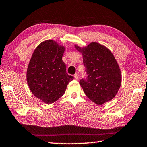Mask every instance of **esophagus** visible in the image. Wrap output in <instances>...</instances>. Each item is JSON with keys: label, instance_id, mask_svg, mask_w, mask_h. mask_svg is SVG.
I'll return each mask as SVG.
<instances>
[{"label": "esophagus", "instance_id": "1", "mask_svg": "<svg viewBox=\"0 0 147 147\" xmlns=\"http://www.w3.org/2000/svg\"><path fill=\"white\" fill-rule=\"evenodd\" d=\"M74 78H75V80H78V78H79V76H78V74H74Z\"/></svg>", "mask_w": 147, "mask_h": 147}]
</instances>
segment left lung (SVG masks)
Segmentation results:
<instances>
[{"mask_svg":"<svg viewBox=\"0 0 147 147\" xmlns=\"http://www.w3.org/2000/svg\"><path fill=\"white\" fill-rule=\"evenodd\" d=\"M83 55L87 78L80 84L92 101L101 105L116 96L121 85L122 75L119 64L111 51L97 42L81 48L75 45Z\"/></svg>","mask_w":147,"mask_h":147,"instance_id":"obj_1","label":"left lung"}]
</instances>
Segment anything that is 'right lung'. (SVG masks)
<instances>
[{"mask_svg": "<svg viewBox=\"0 0 147 147\" xmlns=\"http://www.w3.org/2000/svg\"><path fill=\"white\" fill-rule=\"evenodd\" d=\"M65 47L53 40L37 46L32 55L27 71V81L30 91L37 98L51 104L65 93L73 77L66 73L62 59Z\"/></svg>", "mask_w": 147, "mask_h": 147, "instance_id": "obj_1", "label": "right lung"}]
</instances>
